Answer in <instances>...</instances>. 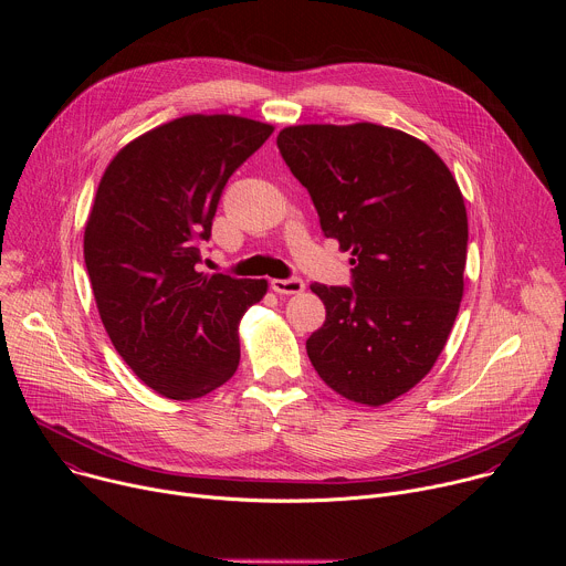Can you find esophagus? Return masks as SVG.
I'll return each mask as SVG.
<instances>
[{
	"instance_id": "1",
	"label": "esophagus",
	"mask_w": 566,
	"mask_h": 566,
	"mask_svg": "<svg viewBox=\"0 0 566 566\" xmlns=\"http://www.w3.org/2000/svg\"><path fill=\"white\" fill-rule=\"evenodd\" d=\"M271 289L280 295H297L304 291V282L297 277H289V280H271Z\"/></svg>"
}]
</instances>
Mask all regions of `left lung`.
<instances>
[{
	"mask_svg": "<svg viewBox=\"0 0 566 566\" xmlns=\"http://www.w3.org/2000/svg\"><path fill=\"white\" fill-rule=\"evenodd\" d=\"M277 147L354 289L311 284L327 319L306 340L317 376L367 408L410 391L443 352L463 297L468 214L443 158L376 123L291 125Z\"/></svg>",
	"mask_w": 566,
	"mask_h": 566,
	"instance_id": "1",
	"label": "left lung"
}]
</instances>
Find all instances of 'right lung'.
<instances>
[{
	"label": "right lung",
	"instance_id": "right-lung-1",
	"mask_svg": "<svg viewBox=\"0 0 566 566\" xmlns=\"http://www.w3.org/2000/svg\"><path fill=\"white\" fill-rule=\"evenodd\" d=\"M232 114H188L129 140L85 223V264L105 332L156 394L192 400L232 378L239 322L266 280L206 275L197 241L230 175L273 134Z\"/></svg>",
	"mask_w": 566,
	"mask_h": 566
}]
</instances>
